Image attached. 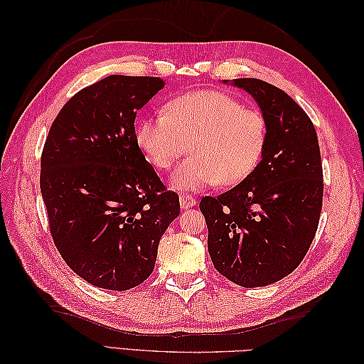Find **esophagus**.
Returning <instances> with one entry per match:
<instances>
[{"mask_svg": "<svg viewBox=\"0 0 364 364\" xmlns=\"http://www.w3.org/2000/svg\"><path fill=\"white\" fill-rule=\"evenodd\" d=\"M180 206H181V210H189V208L196 206V198L189 194H181L180 196Z\"/></svg>", "mask_w": 364, "mask_h": 364, "instance_id": "34e87169", "label": "esophagus"}]
</instances>
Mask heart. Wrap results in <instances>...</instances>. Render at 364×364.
<instances>
[{
  "label": "heart",
  "instance_id": "heart-1",
  "mask_svg": "<svg viewBox=\"0 0 364 364\" xmlns=\"http://www.w3.org/2000/svg\"><path fill=\"white\" fill-rule=\"evenodd\" d=\"M136 141L159 170L172 167L189 142L192 156L170 178L176 191H200L215 183L230 186L258 166L266 145V120L228 94L198 90L173 98L166 112L139 122Z\"/></svg>",
  "mask_w": 364,
  "mask_h": 364
}]
</instances>
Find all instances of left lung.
Here are the masks:
<instances>
[{
	"label": "left lung",
	"mask_w": 364,
	"mask_h": 364,
	"mask_svg": "<svg viewBox=\"0 0 364 364\" xmlns=\"http://www.w3.org/2000/svg\"><path fill=\"white\" fill-rule=\"evenodd\" d=\"M245 90L266 120V145L253 172L218 197H203L214 267L244 288L289 275L310 249L322 210L318 134L306 112L266 81L223 80Z\"/></svg>",
	"instance_id": "left-lung-1"
}]
</instances>
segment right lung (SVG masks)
<instances>
[{"label": "right lung", "instance_id": "add662e5", "mask_svg": "<svg viewBox=\"0 0 364 364\" xmlns=\"http://www.w3.org/2000/svg\"><path fill=\"white\" fill-rule=\"evenodd\" d=\"M161 78L111 75L72 97L42 153L41 191L53 241L76 275L127 291L150 277L158 245L180 214L136 141V114Z\"/></svg>", "mask_w": 364, "mask_h": 364}]
</instances>
